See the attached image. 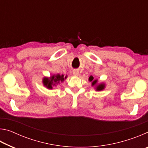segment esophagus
I'll list each match as a JSON object with an SVG mask.
<instances>
[{
    "label": "esophagus",
    "instance_id": "1",
    "mask_svg": "<svg viewBox=\"0 0 148 148\" xmlns=\"http://www.w3.org/2000/svg\"><path fill=\"white\" fill-rule=\"evenodd\" d=\"M72 73H73L74 76H77L79 75V71H77V70H74V71H73V72H72Z\"/></svg>",
    "mask_w": 148,
    "mask_h": 148
}]
</instances>
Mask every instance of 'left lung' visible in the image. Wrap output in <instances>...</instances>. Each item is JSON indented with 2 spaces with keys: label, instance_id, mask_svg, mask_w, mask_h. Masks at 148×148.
<instances>
[{
  "label": "left lung",
  "instance_id": "left-lung-1",
  "mask_svg": "<svg viewBox=\"0 0 148 148\" xmlns=\"http://www.w3.org/2000/svg\"><path fill=\"white\" fill-rule=\"evenodd\" d=\"M89 82H92V86H95V85H97V79H94V77H92V76L89 77ZM104 87H105V86H104V84H99L96 86V90H97V91H101V90H103L104 89Z\"/></svg>",
  "mask_w": 148,
  "mask_h": 148
}]
</instances>
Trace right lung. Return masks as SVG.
Returning a JSON list of instances; mask_svg holds the SVG:
<instances>
[{
    "label": "right lung",
    "mask_w": 148,
    "mask_h": 148,
    "mask_svg": "<svg viewBox=\"0 0 148 148\" xmlns=\"http://www.w3.org/2000/svg\"><path fill=\"white\" fill-rule=\"evenodd\" d=\"M67 77V76H64L63 74L60 75H53L50 77H44L43 84L44 86H46L47 89H52L53 86H56V84H59L60 82H62Z\"/></svg>",
    "instance_id": "add662e5"
}]
</instances>
